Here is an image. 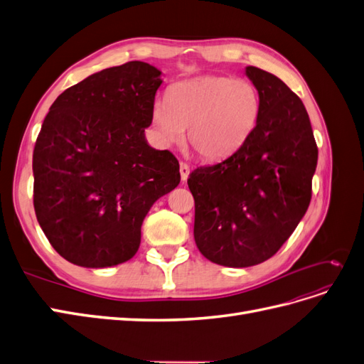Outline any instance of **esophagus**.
Here are the masks:
<instances>
[{"label": "esophagus", "instance_id": "1", "mask_svg": "<svg viewBox=\"0 0 364 364\" xmlns=\"http://www.w3.org/2000/svg\"><path fill=\"white\" fill-rule=\"evenodd\" d=\"M179 171H181V179H182V182H186V179H188V176H190V167H188V164L181 162Z\"/></svg>", "mask_w": 364, "mask_h": 364}]
</instances>
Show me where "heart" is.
Here are the masks:
<instances>
[{
	"label": "heart",
	"instance_id": "obj_1",
	"mask_svg": "<svg viewBox=\"0 0 364 364\" xmlns=\"http://www.w3.org/2000/svg\"><path fill=\"white\" fill-rule=\"evenodd\" d=\"M261 98L249 80L205 75L173 85L167 102L151 107V124L165 146L188 142L203 161H222L243 147L257 127Z\"/></svg>",
	"mask_w": 364,
	"mask_h": 364
}]
</instances>
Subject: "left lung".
<instances>
[{
	"instance_id": "1",
	"label": "left lung",
	"mask_w": 364,
	"mask_h": 364,
	"mask_svg": "<svg viewBox=\"0 0 364 364\" xmlns=\"http://www.w3.org/2000/svg\"><path fill=\"white\" fill-rule=\"evenodd\" d=\"M261 111L243 147L188 178L194 240L220 266L250 267L272 258L311 200L317 146L302 100L277 75L247 67Z\"/></svg>"
}]
</instances>
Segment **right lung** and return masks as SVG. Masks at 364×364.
<instances>
[{
  "label": "right lung",
  "mask_w": 364,
  "mask_h": 364,
  "mask_svg": "<svg viewBox=\"0 0 364 364\" xmlns=\"http://www.w3.org/2000/svg\"><path fill=\"white\" fill-rule=\"evenodd\" d=\"M161 74L139 60L106 68L63 91L43 119L33 205L54 250L75 266L130 259L150 208L181 182L178 159L144 135Z\"/></svg>",
  "instance_id": "1"
}]
</instances>
